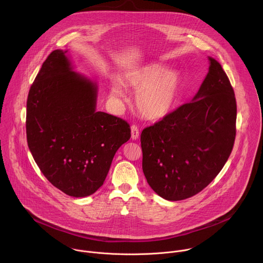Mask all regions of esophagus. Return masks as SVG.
Here are the masks:
<instances>
[{
    "label": "esophagus",
    "instance_id": "1",
    "mask_svg": "<svg viewBox=\"0 0 263 263\" xmlns=\"http://www.w3.org/2000/svg\"><path fill=\"white\" fill-rule=\"evenodd\" d=\"M139 137V129L136 125H132L131 126V138L133 140L137 139Z\"/></svg>",
    "mask_w": 263,
    "mask_h": 263
}]
</instances>
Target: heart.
Here are the masks:
<instances>
[{
    "mask_svg": "<svg viewBox=\"0 0 263 263\" xmlns=\"http://www.w3.org/2000/svg\"><path fill=\"white\" fill-rule=\"evenodd\" d=\"M127 85L137 91L135 103L139 114L148 121L164 119L173 110L181 87V78L174 70H167L160 64H151L130 72ZM111 92L123 96L119 84H114Z\"/></svg>",
    "mask_w": 263,
    "mask_h": 263,
    "instance_id": "1",
    "label": "heart"
}]
</instances>
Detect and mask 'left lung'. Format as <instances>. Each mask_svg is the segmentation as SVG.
<instances>
[{"instance_id": "1", "label": "left lung", "mask_w": 263, "mask_h": 263, "mask_svg": "<svg viewBox=\"0 0 263 263\" xmlns=\"http://www.w3.org/2000/svg\"><path fill=\"white\" fill-rule=\"evenodd\" d=\"M210 66L193 102L183 104L140 135L142 171L151 189L168 201L191 198L218 175L236 135V100L221 65Z\"/></svg>"}]
</instances>
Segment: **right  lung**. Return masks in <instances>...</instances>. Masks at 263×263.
Wrapping results in <instances>:
<instances>
[{
    "label": "right lung",
    "instance_id": "obj_1",
    "mask_svg": "<svg viewBox=\"0 0 263 263\" xmlns=\"http://www.w3.org/2000/svg\"><path fill=\"white\" fill-rule=\"evenodd\" d=\"M65 53L53 51L30 87L27 141L36 164L56 189L82 198L103 185L131 129L126 121L96 111L97 84L72 71Z\"/></svg>",
    "mask_w": 263,
    "mask_h": 263
}]
</instances>
